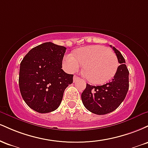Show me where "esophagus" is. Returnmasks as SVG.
Segmentation results:
<instances>
[{"label":"esophagus","instance_id":"esophagus-1","mask_svg":"<svg viewBox=\"0 0 148 148\" xmlns=\"http://www.w3.org/2000/svg\"><path fill=\"white\" fill-rule=\"evenodd\" d=\"M79 79V77H78L77 76H76V75L74 76V82H76V81H77Z\"/></svg>","mask_w":148,"mask_h":148}]
</instances>
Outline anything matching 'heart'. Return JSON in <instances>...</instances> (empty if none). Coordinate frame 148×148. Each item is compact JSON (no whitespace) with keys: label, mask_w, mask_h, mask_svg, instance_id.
Wrapping results in <instances>:
<instances>
[{"label":"heart","mask_w":148,"mask_h":148,"mask_svg":"<svg viewBox=\"0 0 148 148\" xmlns=\"http://www.w3.org/2000/svg\"><path fill=\"white\" fill-rule=\"evenodd\" d=\"M84 66V74L90 82L101 84L111 80L118 70V58L113 52L101 45L88 46L73 54H66L63 64L70 72H77Z\"/></svg>","instance_id":"1"}]
</instances>
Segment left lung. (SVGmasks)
Returning a JSON list of instances; mask_svg holds the SVG:
<instances>
[{"mask_svg":"<svg viewBox=\"0 0 148 148\" xmlns=\"http://www.w3.org/2000/svg\"><path fill=\"white\" fill-rule=\"evenodd\" d=\"M120 64L113 79L102 86L86 85L81 94L84 106L97 115H104L115 111L121 104L129 90V70L125 60L118 49L112 47Z\"/></svg>","mask_w":148,"mask_h":148,"instance_id":"1","label":"left lung"}]
</instances>
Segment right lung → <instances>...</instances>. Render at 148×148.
Returning a JSON list of instances; mask_svg holds the SVG:
<instances>
[{"instance_id": "right-lung-1", "label": "right lung", "mask_w": 148, "mask_h": 148, "mask_svg": "<svg viewBox=\"0 0 148 148\" xmlns=\"http://www.w3.org/2000/svg\"><path fill=\"white\" fill-rule=\"evenodd\" d=\"M66 49L45 42L30 51L20 64L18 85L26 104L40 113L56 110L65 88L73 83V74L62 70Z\"/></svg>"}]
</instances>
